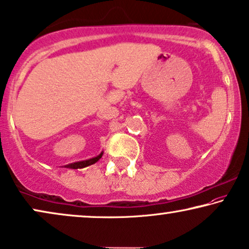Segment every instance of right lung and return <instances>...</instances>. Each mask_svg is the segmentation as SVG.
I'll return each instance as SVG.
<instances>
[{
  "instance_id": "right-lung-1",
  "label": "right lung",
  "mask_w": 249,
  "mask_h": 249,
  "mask_svg": "<svg viewBox=\"0 0 249 249\" xmlns=\"http://www.w3.org/2000/svg\"><path fill=\"white\" fill-rule=\"evenodd\" d=\"M101 157H103V152L100 153L99 156L94 157V158H91L88 160H83V161H78V162H73V163H70V164H66V168H71V169H78V168H85V167H88L90 164H93L96 163L98 160H99Z\"/></svg>"
}]
</instances>
